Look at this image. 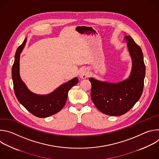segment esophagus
<instances>
[{
  "label": "esophagus",
  "instance_id": "34e87169",
  "mask_svg": "<svg viewBox=\"0 0 159 159\" xmlns=\"http://www.w3.org/2000/svg\"><path fill=\"white\" fill-rule=\"evenodd\" d=\"M89 76V71L87 69H82L79 72V77L82 79H86Z\"/></svg>",
  "mask_w": 159,
  "mask_h": 159
}]
</instances>
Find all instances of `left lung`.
<instances>
[{
  "mask_svg": "<svg viewBox=\"0 0 159 159\" xmlns=\"http://www.w3.org/2000/svg\"><path fill=\"white\" fill-rule=\"evenodd\" d=\"M128 48L133 60L129 77L118 84L98 81L93 78L90 96L96 107L109 116H121L131 109L140 98L144 86L145 65L141 48L133 38L127 36Z\"/></svg>",
  "mask_w": 159,
  "mask_h": 159,
  "instance_id": "left-lung-1",
  "label": "left lung"
}]
</instances>
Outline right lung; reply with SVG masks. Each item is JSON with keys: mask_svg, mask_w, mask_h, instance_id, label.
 Returning <instances> with one entry per match:
<instances>
[{"mask_svg": "<svg viewBox=\"0 0 159 159\" xmlns=\"http://www.w3.org/2000/svg\"><path fill=\"white\" fill-rule=\"evenodd\" d=\"M26 42V38L17 48L15 60L12 67V78L15 95L19 102L34 116L38 118H47L53 115L64 107L69 90L79 82L78 78L61 85L55 91L48 95H37L28 89L20 78L19 57Z\"/></svg>", "mask_w": 159, "mask_h": 159, "instance_id": "add662e5", "label": "right lung"}]
</instances>
